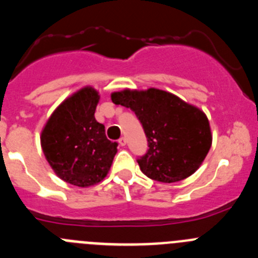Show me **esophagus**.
<instances>
[{"label": "esophagus", "instance_id": "esophagus-1", "mask_svg": "<svg viewBox=\"0 0 258 258\" xmlns=\"http://www.w3.org/2000/svg\"><path fill=\"white\" fill-rule=\"evenodd\" d=\"M118 145L122 146V147H124V146L126 145V138H125V137H121V138L118 140Z\"/></svg>", "mask_w": 258, "mask_h": 258}]
</instances>
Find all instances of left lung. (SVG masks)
I'll return each mask as SVG.
<instances>
[{"label": "left lung", "instance_id": "1", "mask_svg": "<svg viewBox=\"0 0 258 258\" xmlns=\"http://www.w3.org/2000/svg\"><path fill=\"white\" fill-rule=\"evenodd\" d=\"M111 99L134 111L145 129L149 151L138 159L143 174L172 183L199 169L212 146L211 125L202 109L156 88L124 89Z\"/></svg>", "mask_w": 258, "mask_h": 258}]
</instances>
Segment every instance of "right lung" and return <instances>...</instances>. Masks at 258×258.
<instances>
[{
	"mask_svg": "<svg viewBox=\"0 0 258 258\" xmlns=\"http://www.w3.org/2000/svg\"><path fill=\"white\" fill-rule=\"evenodd\" d=\"M99 93L84 86L66 98L41 132V147L59 178L77 187H90L104 179L117 152L107 140L104 125L95 120Z\"/></svg>",
	"mask_w": 258,
	"mask_h": 258,
	"instance_id": "obj_1",
	"label": "right lung"
}]
</instances>
